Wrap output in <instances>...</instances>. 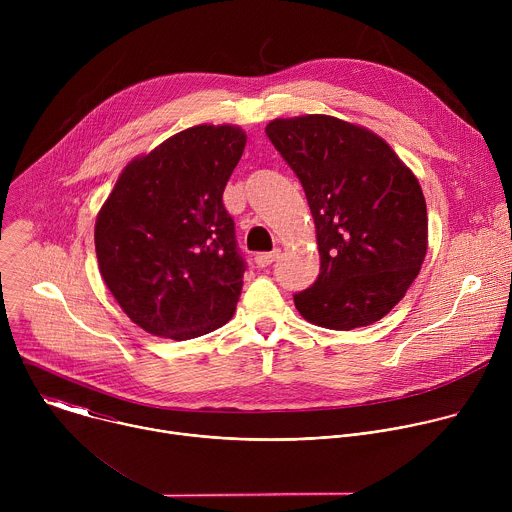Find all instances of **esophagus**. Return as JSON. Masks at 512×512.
Returning a JSON list of instances; mask_svg holds the SVG:
<instances>
[{
  "label": "esophagus",
  "mask_w": 512,
  "mask_h": 512,
  "mask_svg": "<svg viewBox=\"0 0 512 512\" xmlns=\"http://www.w3.org/2000/svg\"><path fill=\"white\" fill-rule=\"evenodd\" d=\"M279 255H281L279 249H273L271 253H259V255L255 257V263H257V267H267V265H271Z\"/></svg>",
  "instance_id": "1"
}]
</instances>
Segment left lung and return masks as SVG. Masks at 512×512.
Returning <instances> with one entry per match:
<instances>
[{"instance_id": "8db88e82", "label": "left lung", "mask_w": 512, "mask_h": 512, "mask_svg": "<svg viewBox=\"0 0 512 512\" xmlns=\"http://www.w3.org/2000/svg\"><path fill=\"white\" fill-rule=\"evenodd\" d=\"M267 137L300 178L316 225L320 275L294 296L304 320L352 330L387 316L427 253L415 174L375 131L332 117H277Z\"/></svg>"}]
</instances>
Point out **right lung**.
I'll use <instances>...</instances> for the list:
<instances>
[{"label": "right lung", "instance_id": "1", "mask_svg": "<svg viewBox=\"0 0 512 512\" xmlns=\"http://www.w3.org/2000/svg\"><path fill=\"white\" fill-rule=\"evenodd\" d=\"M247 143L239 125H194L119 174L95 223L101 277L133 324L188 340L225 326L245 265L223 192Z\"/></svg>", "mask_w": 512, "mask_h": 512}]
</instances>
